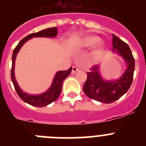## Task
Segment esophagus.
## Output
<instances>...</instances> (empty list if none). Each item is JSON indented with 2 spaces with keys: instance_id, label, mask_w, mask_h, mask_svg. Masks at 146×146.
Here are the masks:
<instances>
[{
  "instance_id": "1",
  "label": "esophagus",
  "mask_w": 146,
  "mask_h": 146,
  "mask_svg": "<svg viewBox=\"0 0 146 146\" xmlns=\"http://www.w3.org/2000/svg\"><path fill=\"white\" fill-rule=\"evenodd\" d=\"M79 70V68H78V67L77 66H74L72 67V73H73V74H74V73H75L76 72H77V71Z\"/></svg>"
}]
</instances>
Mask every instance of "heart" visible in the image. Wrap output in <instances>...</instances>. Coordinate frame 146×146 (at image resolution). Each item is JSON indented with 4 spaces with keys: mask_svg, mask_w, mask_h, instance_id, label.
<instances>
[{
    "mask_svg": "<svg viewBox=\"0 0 146 146\" xmlns=\"http://www.w3.org/2000/svg\"><path fill=\"white\" fill-rule=\"evenodd\" d=\"M99 42V38L95 36H86L82 38L80 42V45L82 47H90Z\"/></svg>",
    "mask_w": 146,
    "mask_h": 146,
    "instance_id": "b5f03b06",
    "label": "heart"
}]
</instances>
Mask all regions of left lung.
<instances>
[{"label":"left lung","instance_id":"1","mask_svg":"<svg viewBox=\"0 0 146 146\" xmlns=\"http://www.w3.org/2000/svg\"><path fill=\"white\" fill-rule=\"evenodd\" d=\"M113 52L126 61L127 68L123 75L115 80H104L100 75L99 66H94L87 73L83 86V91L89 98L106 104L116 101L127 92L132 83L135 70V58L128 44L113 34Z\"/></svg>","mask_w":146,"mask_h":146}]
</instances>
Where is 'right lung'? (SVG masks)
Wrapping results in <instances>:
<instances>
[{
  "label": "right lung",
  "instance_id": "right-lung-1",
  "mask_svg": "<svg viewBox=\"0 0 146 146\" xmlns=\"http://www.w3.org/2000/svg\"><path fill=\"white\" fill-rule=\"evenodd\" d=\"M57 34L58 28H55H55H47V29L42 30V31L37 32V33H31V34H29L26 37L23 38L19 42V44L17 45V47H15V50H14V52H13L12 66H11V81H12L14 86H15V88L16 90L18 96H20V99L23 101L25 102L32 105V106L42 108V107L47 106V105L50 104V103L55 102L58 98L60 93H61L63 82L70 74L72 68L70 67L68 70L58 72L55 74V77H54L52 86H50V88L46 92L43 93L42 94H39V95H30V94H26V93L23 92L22 91L21 88L18 86L16 79H15V63L17 54L19 52V50L21 48L22 46L25 44V42H26L30 38H33V37H50V38H52V37L56 36Z\"/></svg>",
  "mask_w": 146,
  "mask_h": 146
}]
</instances>
